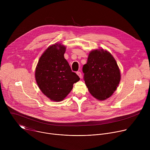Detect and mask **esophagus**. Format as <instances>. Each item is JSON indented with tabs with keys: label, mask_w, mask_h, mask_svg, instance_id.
<instances>
[{
	"label": "esophagus",
	"mask_w": 150,
	"mask_h": 150,
	"mask_svg": "<svg viewBox=\"0 0 150 150\" xmlns=\"http://www.w3.org/2000/svg\"><path fill=\"white\" fill-rule=\"evenodd\" d=\"M76 74L79 76V77L80 78H82V74H81V72H79V71L76 72Z\"/></svg>",
	"instance_id": "1"
}]
</instances>
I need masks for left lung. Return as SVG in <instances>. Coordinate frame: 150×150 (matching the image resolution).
Listing matches in <instances>:
<instances>
[{"mask_svg": "<svg viewBox=\"0 0 150 150\" xmlns=\"http://www.w3.org/2000/svg\"><path fill=\"white\" fill-rule=\"evenodd\" d=\"M83 79L90 94L98 100L109 98L117 89L120 73L117 62L109 52L92 50L83 66Z\"/></svg>", "mask_w": 150, "mask_h": 150, "instance_id": "obj_1", "label": "left lung"}]
</instances>
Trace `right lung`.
<instances>
[{
  "label": "right lung",
  "instance_id": "1",
  "mask_svg": "<svg viewBox=\"0 0 150 150\" xmlns=\"http://www.w3.org/2000/svg\"><path fill=\"white\" fill-rule=\"evenodd\" d=\"M65 46L55 43L49 46L39 59L35 77L41 92L49 99L61 101L71 92L80 78L64 57Z\"/></svg>",
  "mask_w": 150,
  "mask_h": 150
}]
</instances>
